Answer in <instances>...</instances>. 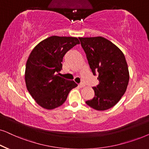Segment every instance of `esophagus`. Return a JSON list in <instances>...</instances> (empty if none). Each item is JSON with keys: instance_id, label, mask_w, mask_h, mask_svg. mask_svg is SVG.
<instances>
[{"instance_id": "esophagus-1", "label": "esophagus", "mask_w": 149, "mask_h": 149, "mask_svg": "<svg viewBox=\"0 0 149 149\" xmlns=\"http://www.w3.org/2000/svg\"><path fill=\"white\" fill-rule=\"evenodd\" d=\"M79 86L80 87V88H84V87H85V84L84 83H81V84L79 85Z\"/></svg>"}]
</instances>
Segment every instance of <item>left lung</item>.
<instances>
[{
    "mask_svg": "<svg viewBox=\"0 0 149 149\" xmlns=\"http://www.w3.org/2000/svg\"><path fill=\"white\" fill-rule=\"evenodd\" d=\"M94 75L99 84L93 87L94 97L86 101L94 109L103 111L120 100L129 84L128 65L124 54L103 37L79 38Z\"/></svg>",
    "mask_w": 149,
    "mask_h": 149,
    "instance_id": "obj_1",
    "label": "left lung"
}]
</instances>
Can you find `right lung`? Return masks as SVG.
Listing matches in <instances>:
<instances>
[{
    "label": "right lung",
    "mask_w": 149,
    "mask_h": 149,
    "mask_svg": "<svg viewBox=\"0 0 149 149\" xmlns=\"http://www.w3.org/2000/svg\"><path fill=\"white\" fill-rule=\"evenodd\" d=\"M73 37L51 36L33 49L25 68V82L29 92L38 105L47 109L59 107L66 100L76 83L59 77L63 57L79 44Z\"/></svg>",
    "instance_id": "right-lung-1"
}]
</instances>
